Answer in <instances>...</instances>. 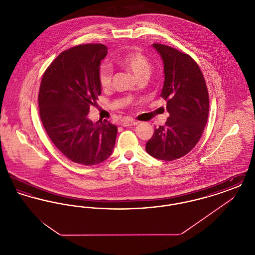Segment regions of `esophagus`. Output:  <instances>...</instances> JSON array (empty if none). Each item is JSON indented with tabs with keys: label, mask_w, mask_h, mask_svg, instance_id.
I'll return each mask as SVG.
<instances>
[{
	"label": "esophagus",
	"mask_w": 255,
	"mask_h": 255,
	"mask_svg": "<svg viewBox=\"0 0 255 255\" xmlns=\"http://www.w3.org/2000/svg\"><path fill=\"white\" fill-rule=\"evenodd\" d=\"M138 122L133 121V120H125L122 122V126L123 127H127V126H133L136 125Z\"/></svg>",
	"instance_id": "34e87169"
}]
</instances>
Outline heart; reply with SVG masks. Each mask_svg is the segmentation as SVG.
Instances as JSON below:
<instances>
[{
	"mask_svg": "<svg viewBox=\"0 0 255 255\" xmlns=\"http://www.w3.org/2000/svg\"><path fill=\"white\" fill-rule=\"evenodd\" d=\"M118 63L122 68L131 72L136 79L140 77H149L152 66L149 59L139 51H131L122 56ZM113 77V69L109 64L101 65L98 72V81L102 88H108L111 85Z\"/></svg>",
	"mask_w": 255,
	"mask_h": 255,
	"instance_id": "b5f03b06",
	"label": "heart"
}]
</instances>
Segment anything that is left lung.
Instances as JSON below:
<instances>
[{"instance_id":"left-lung-1","label":"left lung","mask_w":255,"mask_h":255,"mask_svg":"<svg viewBox=\"0 0 255 255\" xmlns=\"http://www.w3.org/2000/svg\"><path fill=\"white\" fill-rule=\"evenodd\" d=\"M163 62L164 83L160 97L167 101L169 118L155 129L146 152L158 159L174 160L189 153L206 127L209 97L199 66L188 54L153 44Z\"/></svg>"}]
</instances>
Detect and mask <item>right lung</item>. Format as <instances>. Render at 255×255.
I'll return each instance as SVG.
<instances>
[{
  "mask_svg": "<svg viewBox=\"0 0 255 255\" xmlns=\"http://www.w3.org/2000/svg\"><path fill=\"white\" fill-rule=\"evenodd\" d=\"M108 49L86 44L64 50L42 77L38 103L50 140L73 162L95 165L113 153L118 127L88 119L90 106L101 95L98 72Z\"/></svg>",
  "mask_w": 255,
  "mask_h": 255,
  "instance_id": "add662e5",
  "label": "right lung"
}]
</instances>
